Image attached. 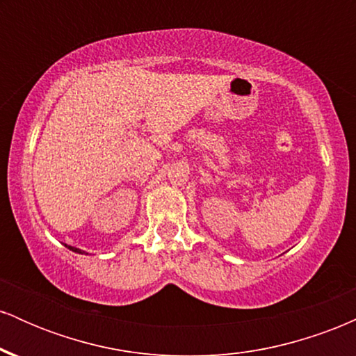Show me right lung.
<instances>
[{"mask_svg": "<svg viewBox=\"0 0 356 356\" xmlns=\"http://www.w3.org/2000/svg\"><path fill=\"white\" fill-rule=\"evenodd\" d=\"M65 246H67V244H65ZM68 249H70V251H73V252H79V254H83L85 251H81V249H76V248H73V246H67Z\"/></svg>", "mask_w": 356, "mask_h": 356, "instance_id": "add662e5", "label": "right lung"}]
</instances>
